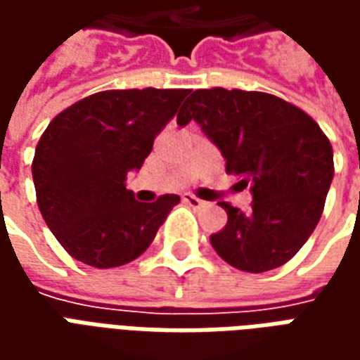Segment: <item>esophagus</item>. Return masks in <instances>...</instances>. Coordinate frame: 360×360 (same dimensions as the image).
Returning a JSON list of instances; mask_svg holds the SVG:
<instances>
[{
  "label": "esophagus",
  "mask_w": 360,
  "mask_h": 360,
  "mask_svg": "<svg viewBox=\"0 0 360 360\" xmlns=\"http://www.w3.org/2000/svg\"><path fill=\"white\" fill-rule=\"evenodd\" d=\"M183 202L188 204L191 208H196V210H198V208H206V206H208V202H206V200H200V198H196V196H193V195L183 196Z\"/></svg>",
  "instance_id": "obj_1"
}]
</instances>
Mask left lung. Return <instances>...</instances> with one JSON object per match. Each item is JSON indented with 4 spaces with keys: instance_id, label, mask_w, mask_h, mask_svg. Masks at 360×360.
Here are the masks:
<instances>
[{
    "instance_id": "left-lung-1",
    "label": "left lung",
    "mask_w": 360,
    "mask_h": 360,
    "mask_svg": "<svg viewBox=\"0 0 360 360\" xmlns=\"http://www.w3.org/2000/svg\"><path fill=\"white\" fill-rule=\"evenodd\" d=\"M196 121L226 160V172L250 188L249 212L219 202L226 227L210 235L237 270L268 271L299 252L320 221L333 179V150L312 117L278 96L245 90H195L177 125Z\"/></svg>"
}]
</instances>
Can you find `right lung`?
Instances as JSON below:
<instances>
[{
	"label": "right lung",
	"mask_w": 360,
	"mask_h": 360,
	"mask_svg": "<svg viewBox=\"0 0 360 360\" xmlns=\"http://www.w3.org/2000/svg\"><path fill=\"white\" fill-rule=\"evenodd\" d=\"M185 89L105 90L61 111L44 131L32 162L38 208L61 247L94 268L139 258L179 202H139L127 175L139 172Z\"/></svg>",
	"instance_id": "right-lung-1"
}]
</instances>
